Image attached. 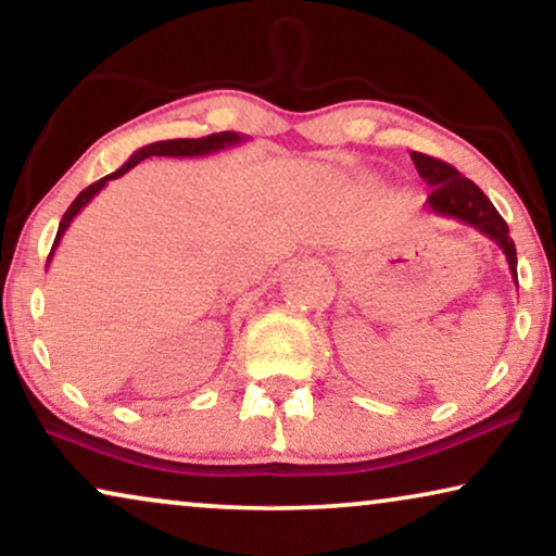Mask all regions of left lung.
I'll list each match as a JSON object with an SVG mask.
<instances>
[{
    "mask_svg": "<svg viewBox=\"0 0 556 556\" xmlns=\"http://www.w3.org/2000/svg\"><path fill=\"white\" fill-rule=\"evenodd\" d=\"M410 159L416 163L418 176L433 189L426 201V208L433 211L435 216L456 218L460 224L473 226L483 237L496 241L506 254V262H509L514 285L519 287V279H516V247L514 239L509 237V226H506L502 214L494 208V203L489 201L486 193L473 181H468L466 176H460L456 168L433 159V155L413 151Z\"/></svg>",
    "mask_w": 556,
    "mask_h": 556,
    "instance_id": "obj_1",
    "label": "left lung"
}]
</instances>
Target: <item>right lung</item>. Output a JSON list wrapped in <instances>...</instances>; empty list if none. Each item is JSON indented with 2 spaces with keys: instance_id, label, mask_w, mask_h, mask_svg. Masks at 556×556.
<instances>
[{
  "instance_id": "right-lung-1",
  "label": "right lung",
  "mask_w": 556,
  "mask_h": 556,
  "mask_svg": "<svg viewBox=\"0 0 556 556\" xmlns=\"http://www.w3.org/2000/svg\"><path fill=\"white\" fill-rule=\"evenodd\" d=\"M247 136H239V132L233 130H224V132H211L206 138H176V140H159V143H148L143 148H138L136 153L130 155L128 161L123 163L118 170H113V174H108L105 178H100V181L90 184L88 189L80 191V197H77L73 203H70V208L65 211V216H62L60 222V229H58V237H54V244H52V252L47 256V267H50V260L54 254V249H58L62 233L67 231V226L73 224V218L80 214V211L88 206L92 201V197L100 189H105L108 181H113V178H121L123 174H128L132 166H138L140 161L151 159V155H168V159H197V155H211V153H218L224 151V148H233L239 143H244Z\"/></svg>"
}]
</instances>
